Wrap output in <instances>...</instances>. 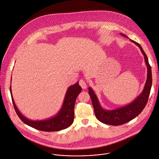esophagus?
I'll return each instance as SVG.
<instances>
[{
  "instance_id": "esophagus-1",
  "label": "esophagus",
  "mask_w": 159,
  "mask_h": 159,
  "mask_svg": "<svg viewBox=\"0 0 159 159\" xmlns=\"http://www.w3.org/2000/svg\"><path fill=\"white\" fill-rule=\"evenodd\" d=\"M79 84L80 86L83 89H86L87 88V84L86 81L83 80H80L79 81Z\"/></svg>"
}]
</instances>
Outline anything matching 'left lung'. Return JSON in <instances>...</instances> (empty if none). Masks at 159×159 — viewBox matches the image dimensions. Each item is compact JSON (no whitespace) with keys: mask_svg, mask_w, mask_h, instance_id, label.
Segmentation results:
<instances>
[{"mask_svg":"<svg viewBox=\"0 0 159 159\" xmlns=\"http://www.w3.org/2000/svg\"><path fill=\"white\" fill-rule=\"evenodd\" d=\"M120 34L128 38V36L122 33H120ZM129 40L130 42L135 43L140 49V51L143 55L145 64L147 67V78L142 93L134 100L125 106L118 107L116 109L106 110L101 106L97 95L92 87H89L88 88L89 93L92 100L95 116L99 121L106 125L118 126L129 122L142 112L146 105L149 96L152 80L151 68L149 64L148 59L141 45L133 40Z\"/></svg>","mask_w":159,"mask_h":159,"instance_id":"8db88e82","label":"left lung"}]
</instances>
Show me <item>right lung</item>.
<instances>
[{
	"label": "right lung",
	"instance_id": "add662e5",
	"mask_svg": "<svg viewBox=\"0 0 159 159\" xmlns=\"http://www.w3.org/2000/svg\"><path fill=\"white\" fill-rule=\"evenodd\" d=\"M81 89L82 88L79 85L78 82L69 87L65 95L62 105L58 113L53 116L41 120H31L22 115L15 104L11 92V86H10V93L16 112L25 124L38 130L54 132L66 129L72 124L75 101L78 95L81 92Z\"/></svg>",
	"mask_w": 159,
	"mask_h": 159
}]
</instances>
